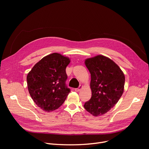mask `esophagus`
I'll return each mask as SVG.
<instances>
[{"label":"esophagus","mask_w":149,"mask_h":149,"mask_svg":"<svg viewBox=\"0 0 149 149\" xmlns=\"http://www.w3.org/2000/svg\"><path fill=\"white\" fill-rule=\"evenodd\" d=\"M82 88H83V86H79V87L78 88H75V91H76V92H79L81 89H82Z\"/></svg>","instance_id":"esophagus-1"}]
</instances>
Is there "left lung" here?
<instances>
[{
	"mask_svg": "<svg viewBox=\"0 0 149 149\" xmlns=\"http://www.w3.org/2000/svg\"><path fill=\"white\" fill-rule=\"evenodd\" d=\"M91 73V99L84 107L92 115L105 114L117 103L124 92L125 77L115 63L102 55L86 59Z\"/></svg>",
	"mask_w": 149,
	"mask_h": 149,
	"instance_id": "left-lung-1",
	"label": "left lung"
}]
</instances>
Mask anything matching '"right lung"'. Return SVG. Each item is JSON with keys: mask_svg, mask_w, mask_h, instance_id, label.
<instances>
[{"mask_svg": "<svg viewBox=\"0 0 149 149\" xmlns=\"http://www.w3.org/2000/svg\"><path fill=\"white\" fill-rule=\"evenodd\" d=\"M70 61L67 57L52 53L37 63L28 74L29 94L43 111L56 110L66 99L70 89L66 85V68Z\"/></svg>", "mask_w": 149, "mask_h": 149, "instance_id": "1", "label": "right lung"}]
</instances>
